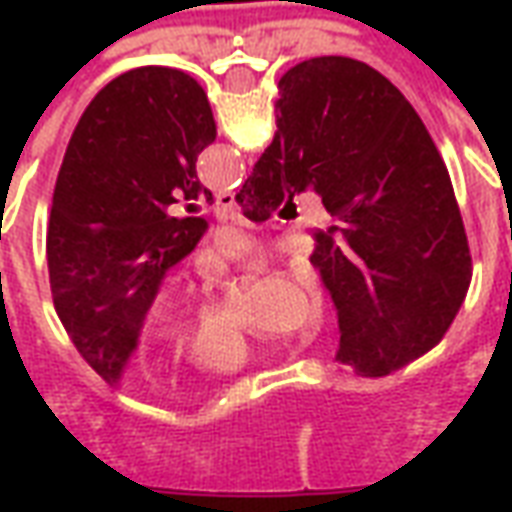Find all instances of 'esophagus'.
Returning a JSON list of instances; mask_svg holds the SVG:
<instances>
[{
  "instance_id": "34e87169",
  "label": "esophagus",
  "mask_w": 512,
  "mask_h": 512,
  "mask_svg": "<svg viewBox=\"0 0 512 512\" xmlns=\"http://www.w3.org/2000/svg\"><path fill=\"white\" fill-rule=\"evenodd\" d=\"M216 208L224 213L238 211V202H235L233 191H219V194H216Z\"/></svg>"
}]
</instances>
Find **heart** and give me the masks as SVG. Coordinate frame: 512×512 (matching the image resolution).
Here are the masks:
<instances>
[{
	"label": "heart",
	"mask_w": 512,
	"mask_h": 512,
	"mask_svg": "<svg viewBox=\"0 0 512 512\" xmlns=\"http://www.w3.org/2000/svg\"><path fill=\"white\" fill-rule=\"evenodd\" d=\"M260 260V246L244 233L222 235L219 246L202 257L208 271H222L227 266H244ZM326 299L323 293H312L310 329L318 332L326 323ZM145 334L161 351H186L191 370L202 376H235L249 365H255L257 348L249 343L235 323L224 318L202 321L200 304L183 293H169L158 299L145 318Z\"/></svg>",
	"instance_id": "b5f03b06"
}]
</instances>
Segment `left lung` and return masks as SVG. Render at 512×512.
Instances as JSON below:
<instances>
[{"label": "left lung", "instance_id": "1", "mask_svg": "<svg viewBox=\"0 0 512 512\" xmlns=\"http://www.w3.org/2000/svg\"><path fill=\"white\" fill-rule=\"evenodd\" d=\"M216 139L208 95L161 65L117 76L73 128L51 200L46 260L54 310L98 376L117 384L158 285L205 233L169 205L213 200L197 156Z\"/></svg>", "mask_w": 512, "mask_h": 512}]
</instances>
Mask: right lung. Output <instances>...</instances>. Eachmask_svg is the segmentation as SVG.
Returning <instances> with one entry per match:
<instances>
[{"label": "right lung", "instance_id": "right-lung-1", "mask_svg": "<svg viewBox=\"0 0 512 512\" xmlns=\"http://www.w3.org/2000/svg\"><path fill=\"white\" fill-rule=\"evenodd\" d=\"M307 186L332 216L310 263L337 307V359L381 378L436 348L472 282L461 211L428 128L365 62L312 57L279 79L277 134L235 202L266 222Z\"/></svg>", "mask_w": 512, "mask_h": 512}]
</instances>
